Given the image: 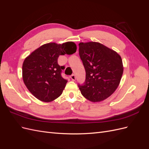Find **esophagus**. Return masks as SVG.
Here are the masks:
<instances>
[{
	"instance_id": "esophagus-1",
	"label": "esophagus",
	"mask_w": 149,
	"mask_h": 149,
	"mask_svg": "<svg viewBox=\"0 0 149 149\" xmlns=\"http://www.w3.org/2000/svg\"><path fill=\"white\" fill-rule=\"evenodd\" d=\"M71 79L73 80V81H75L76 80V76L74 75V74H72L71 76Z\"/></svg>"
}]
</instances>
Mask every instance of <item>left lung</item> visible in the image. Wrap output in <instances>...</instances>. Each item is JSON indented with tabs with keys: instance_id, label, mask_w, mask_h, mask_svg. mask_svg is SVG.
<instances>
[{
	"instance_id": "obj_1",
	"label": "left lung",
	"mask_w": 149,
	"mask_h": 149,
	"mask_svg": "<svg viewBox=\"0 0 149 149\" xmlns=\"http://www.w3.org/2000/svg\"><path fill=\"white\" fill-rule=\"evenodd\" d=\"M79 55L86 71L82 95L91 102L106 100L118 88L123 74L121 57L104 45L90 42L79 43Z\"/></svg>"
}]
</instances>
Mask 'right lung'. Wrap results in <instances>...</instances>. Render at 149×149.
I'll return each instance as SVG.
<instances>
[{
	"mask_svg": "<svg viewBox=\"0 0 149 149\" xmlns=\"http://www.w3.org/2000/svg\"><path fill=\"white\" fill-rule=\"evenodd\" d=\"M76 44L48 43L35 49L26 57L22 65V78L26 87L38 100L50 102L59 97L67 80L61 76L65 66L58 64L60 55L76 52Z\"/></svg>",
	"mask_w": 149,
	"mask_h": 149,
	"instance_id": "add662e5",
	"label": "right lung"
}]
</instances>
